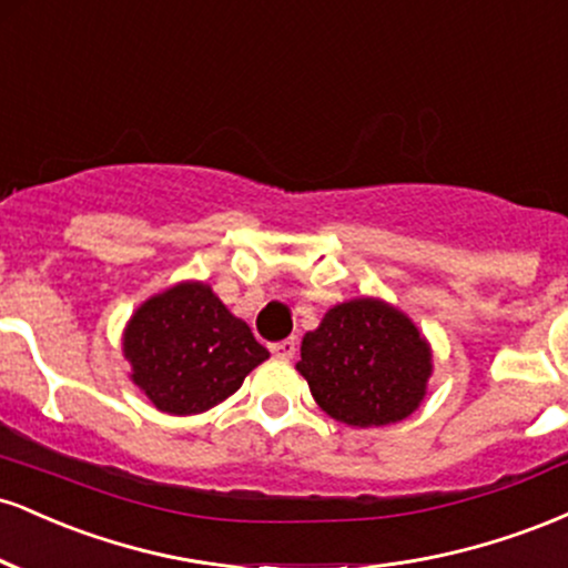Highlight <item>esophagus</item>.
<instances>
[{"instance_id": "34e87169", "label": "esophagus", "mask_w": 568, "mask_h": 568, "mask_svg": "<svg viewBox=\"0 0 568 568\" xmlns=\"http://www.w3.org/2000/svg\"><path fill=\"white\" fill-rule=\"evenodd\" d=\"M270 349H272V355L285 357V361H291V357L296 355V338H283V342L270 344Z\"/></svg>"}]
</instances>
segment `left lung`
<instances>
[{
	"label": "left lung",
	"instance_id": "8db88e82",
	"mask_svg": "<svg viewBox=\"0 0 568 568\" xmlns=\"http://www.w3.org/2000/svg\"><path fill=\"white\" fill-rule=\"evenodd\" d=\"M325 414L349 427L395 425L414 414L433 371L416 325L379 298H352L325 312L296 363Z\"/></svg>",
	"mask_w": 568,
	"mask_h": 568
}]
</instances>
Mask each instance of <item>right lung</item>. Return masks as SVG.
Here are the masks:
<instances>
[{"label":"right lung","instance_id":"obj_1","mask_svg":"<svg viewBox=\"0 0 568 568\" xmlns=\"http://www.w3.org/2000/svg\"><path fill=\"white\" fill-rule=\"evenodd\" d=\"M122 349L133 382L175 416L213 408L270 357L205 283H181L141 304Z\"/></svg>","mask_w":568,"mask_h":568}]
</instances>
